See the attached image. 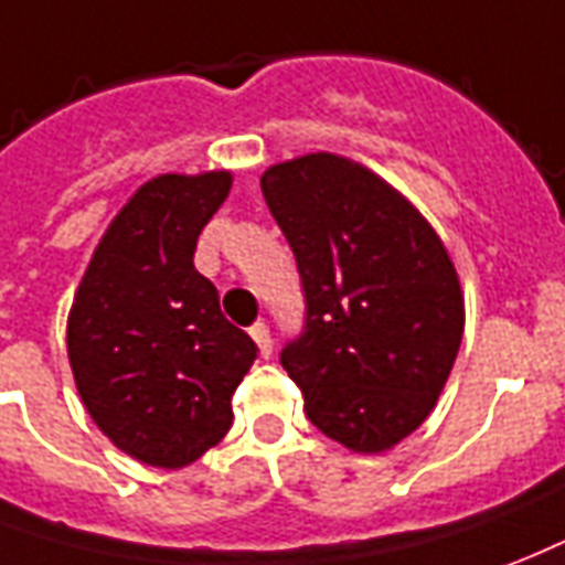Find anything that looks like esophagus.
Instances as JSON below:
<instances>
[{"instance_id": "esophagus-1", "label": "esophagus", "mask_w": 565, "mask_h": 565, "mask_svg": "<svg viewBox=\"0 0 565 565\" xmlns=\"http://www.w3.org/2000/svg\"><path fill=\"white\" fill-rule=\"evenodd\" d=\"M249 337H253L255 345H258L262 358H270V352H274V340H270V331H267V324L255 322L253 328H249Z\"/></svg>"}]
</instances>
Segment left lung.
Wrapping results in <instances>:
<instances>
[{
	"label": "left lung",
	"instance_id": "8db88e82",
	"mask_svg": "<svg viewBox=\"0 0 565 565\" xmlns=\"http://www.w3.org/2000/svg\"><path fill=\"white\" fill-rule=\"evenodd\" d=\"M262 192L307 300L282 367L324 436L379 455L434 413L463 337V291L439 234L364 164L310 152Z\"/></svg>",
	"mask_w": 565,
	"mask_h": 565
}]
</instances>
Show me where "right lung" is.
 Instances as JSON below:
<instances>
[{
	"instance_id": "add662e5",
	"label": "right lung",
	"mask_w": 565,
	"mask_h": 565,
	"mask_svg": "<svg viewBox=\"0 0 565 565\" xmlns=\"http://www.w3.org/2000/svg\"><path fill=\"white\" fill-rule=\"evenodd\" d=\"M228 189V171L147 180L98 241L68 312L86 413L147 467H189L228 434L232 394L258 352L192 262Z\"/></svg>"
}]
</instances>
